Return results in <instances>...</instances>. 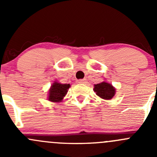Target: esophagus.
<instances>
[{"instance_id":"esophagus-1","label":"esophagus","mask_w":157,"mask_h":157,"mask_svg":"<svg viewBox=\"0 0 157 157\" xmlns=\"http://www.w3.org/2000/svg\"><path fill=\"white\" fill-rule=\"evenodd\" d=\"M77 83H80V84H84L86 83V79H82V80H79L77 81Z\"/></svg>"}]
</instances>
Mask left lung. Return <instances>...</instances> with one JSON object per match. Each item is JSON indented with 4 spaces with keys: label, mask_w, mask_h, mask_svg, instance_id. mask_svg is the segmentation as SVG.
Instances as JSON below:
<instances>
[{
    "label": "left lung",
    "mask_w": 157,
    "mask_h": 157,
    "mask_svg": "<svg viewBox=\"0 0 157 157\" xmlns=\"http://www.w3.org/2000/svg\"><path fill=\"white\" fill-rule=\"evenodd\" d=\"M93 91L101 99L109 100L112 99L115 95L116 89L108 82L102 81V83L94 85Z\"/></svg>",
    "instance_id": "left-lung-1"
}]
</instances>
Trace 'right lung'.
Instances as JSON below:
<instances>
[{
	"label": "right lung",
	"instance_id": "1",
	"mask_svg": "<svg viewBox=\"0 0 157 157\" xmlns=\"http://www.w3.org/2000/svg\"><path fill=\"white\" fill-rule=\"evenodd\" d=\"M70 87H71V85L69 83L63 84L57 80H55L48 90L47 99L52 102H62L63 99L67 94Z\"/></svg>",
	"mask_w": 157,
	"mask_h": 157
}]
</instances>
